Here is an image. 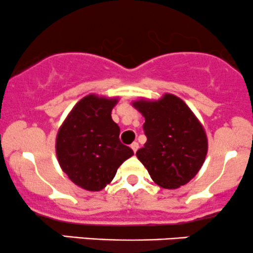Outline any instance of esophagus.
<instances>
[{"label": "esophagus", "mask_w": 253, "mask_h": 253, "mask_svg": "<svg viewBox=\"0 0 253 253\" xmlns=\"http://www.w3.org/2000/svg\"><path fill=\"white\" fill-rule=\"evenodd\" d=\"M130 149L133 150V152H136V151H138V149H139V144L136 143V141H134V143H132L130 144Z\"/></svg>", "instance_id": "34e87169"}]
</instances>
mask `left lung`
Wrapping results in <instances>:
<instances>
[{
	"label": "left lung",
	"mask_w": 253,
	"mask_h": 253,
	"mask_svg": "<svg viewBox=\"0 0 253 253\" xmlns=\"http://www.w3.org/2000/svg\"><path fill=\"white\" fill-rule=\"evenodd\" d=\"M132 106L145 118L147 140L136 157L159 187L187 184L205 163L208 140L202 124L184 101L172 94L159 100L139 98Z\"/></svg>",
	"instance_id": "left-lung-1"
}]
</instances>
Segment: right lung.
<instances>
[{
  "mask_svg": "<svg viewBox=\"0 0 253 253\" xmlns=\"http://www.w3.org/2000/svg\"><path fill=\"white\" fill-rule=\"evenodd\" d=\"M118 102L119 97L86 95L75 104L58 129V163L82 189L102 190L113 181L118 168L134 155L121 144L120 127L112 119Z\"/></svg>",
  "mask_w": 253,
  "mask_h": 253,
  "instance_id": "add662e5",
  "label": "right lung"
}]
</instances>
